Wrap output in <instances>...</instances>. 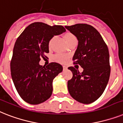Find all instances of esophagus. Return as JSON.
Listing matches in <instances>:
<instances>
[{
    "mask_svg": "<svg viewBox=\"0 0 123 123\" xmlns=\"http://www.w3.org/2000/svg\"><path fill=\"white\" fill-rule=\"evenodd\" d=\"M63 69L64 70H66V69H68V67H66V66H63Z\"/></svg>",
    "mask_w": 123,
    "mask_h": 123,
    "instance_id": "obj_1",
    "label": "esophagus"
}]
</instances>
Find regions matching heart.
<instances>
[{"label":"heart","mask_w":123,"mask_h":123,"mask_svg":"<svg viewBox=\"0 0 123 123\" xmlns=\"http://www.w3.org/2000/svg\"><path fill=\"white\" fill-rule=\"evenodd\" d=\"M64 38L66 40V41L67 42V43L69 44L73 42H74V41H77V39L75 36L71 32H66V33L64 35ZM55 37H52L50 40H49V48H50L52 47L53 44V42L54 41ZM68 59V57L66 55H62V54H59L56 55L54 57V59L57 62H61V63H64L67 61V60Z\"/></svg>","instance_id":"obj_1"}]
</instances>
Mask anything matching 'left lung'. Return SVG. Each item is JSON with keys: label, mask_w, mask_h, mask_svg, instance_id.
<instances>
[{"label": "left lung", "mask_w": 123, "mask_h": 123, "mask_svg": "<svg viewBox=\"0 0 123 123\" xmlns=\"http://www.w3.org/2000/svg\"><path fill=\"white\" fill-rule=\"evenodd\" d=\"M65 28L77 38L78 45L73 60L83 69L80 73L73 67L68 68L73 73V78L68 81L69 93L80 103H92L103 93L109 80L108 47L92 26L76 24Z\"/></svg>", "instance_id": "8db88e82"}]
</instances>
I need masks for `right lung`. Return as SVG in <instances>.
<instances>
[{"label":"right lung","instance_id":"right-lung-1","mask_svg":"<svg viewBox=\"0 0 123 123\" xmlns=\"http://www.w3.org/2000/svg\"><path fill=\"white\" fill-rule=\"evenodd\" d=\"M65 31L62 26H50L37 22L27 26L16 41L11 62V76L17 92L28 103L39 104L51 96L53 80L63 68L56 62L45 67L39 62L49 52L50 40Z\"/></svg>","mask_w":123,"mask_h":123}]
</instances>
